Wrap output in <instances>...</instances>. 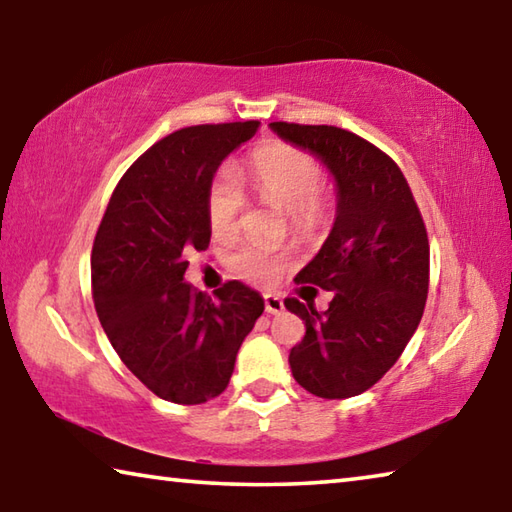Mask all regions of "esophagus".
Returning a JSON list of instances; mask_svg holds the SVG:
<instances>
[{
	"label": "esophagus",
	"instance_id": "obj_1",
	"mask_svg": "<svg viewBox=\"0 0 512 512\" xmlns=\"http://www.w3.org/2000/svg\"><path fill=\"white\" fill-rule=\"evenodd\" d=\"M264 307H266V314H282L284 311V302L273 296V293H266L264 296Z\"/></svg>",
	"mask_w": 512,
	"mask_h": 512
}]
</instances>
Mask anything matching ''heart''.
I'll use <instances>...</instances> for the list:
<instances>
[{
  "label": "heart",
  "instance_id": "obj_1",
  "mask_svg": "<svg viewBox=\"0 0 512 512\" xmlns=\"http://www.w3.org/2000/svg\"><path fill=\"white\" fill-rule=\"evenodd\" d=\"M323 183L320 164L309 153L293 146H273L259 151L250 169V185L259 198L289 212L298 228H311L323 216V201L318 189ZM244 210V196L230 176L214 180L207 196V216L214 235L225 237L235 232L239 214ZM235 271L250 282H273L287 266V253L262 244H244L230 255Z\"/></svg>",
  "mask_w": 512,
  "mask_h": 512
}]
</instances>
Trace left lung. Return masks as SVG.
Returning <instances> with one entry per match:
<instances>
[{
	"mask_svg": "<svg viewBox=\"0 0 512 512\" xmlns=\"http://www.w3.org/2000/svg\"><path fill=\"white\" fill-rule=\"evenodd\" d=\"M271 131L323 164L336 214L318 255L296 282L332 291L325 314L300 300L284 305L307 332L289 354L298 384L345 400L375 386L420 325L429 289V239L409 183L377 146L336 126L273 121Z\"/></svg>",
	"mask_w": 512,
	"mask_h": 512,
	"instance_id": "1",
	"label": "left lung"
}]
</instances>
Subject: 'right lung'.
<instances>
[{
    "instance_id": "right-lung-1",
    "label": "right lung",
    "mask_w": 512,
    "mask_h": 512,
    "mask_svg": "<svg viewBox=\"0 0 512 512\" xmlns=\"http://www.w3.org/2000/svg\"><path fill=\"white\" fill-rule=\"evenodd\" d=\"M259 121L189 126L153 144L110 196L92 248V296L126 368L158 397L221 395L262 316L259 291L232 280L210 298L185 282L187 253L212 237L207 196L221 162Z\"/></svg>"
}]
</instances>
